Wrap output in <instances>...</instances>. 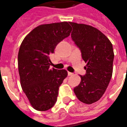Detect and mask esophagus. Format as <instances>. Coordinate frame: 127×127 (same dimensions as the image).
Returning <instances> with one entry per match:
<instances>
[{"label":"esophagus","instance_id":"34e87169","mask_svg":"<svg viewBox=\"0 0 127 127\" xmlns=\"http://www.w3.org/2000/svg\"><path fill=\"white\" fill-rule=\"evenodd\" d=\"M73 74V73H71V72H68V75H69V76H70V75H72Z\"/></svg>","mask_w":127,"mask_h":127}]
</instances>
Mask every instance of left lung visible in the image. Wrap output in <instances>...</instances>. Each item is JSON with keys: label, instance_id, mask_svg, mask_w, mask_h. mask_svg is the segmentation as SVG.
<instances>
[{"label": "left lung", "instance_id": "1", "mask_svg": "<svg viewBox=\"0 0 127 127\" xmlns=\"http://www.w3.org/2000/svg\"><path fill=\"white\" fill-rule=\"evenodd\" d=\"M73 28L71 39L81 51L85 61L86 74L74 88L77 98L92 104L98 101L112 79L114 54L112 43L104 34L93 26L70 22Z\"/></svg>", "mask_w": 127, "mask_h": 127}]
</instances>
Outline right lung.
Returning a JSON list of instances; mask_svg holds the SVG:
<instances>
[{
    "label": "right lung",
    "mask_w": 127,
    "mask_h": 127,
    "mask_svg": "<svg viewBox=\"0 0 127 127\" xmlns=\"http://www.w3.org/2000/svg\"><path fill=\"white\" fill-rule=\"evenodd\" d=\"M71 31L66 22L43 24L27 34L21 44L18 57L21 86L36 110H48L57 101L59 87L67 71L50 69V57Z\"/></svg>",
    "instance_id": "obj_1"
}]
</instances>
